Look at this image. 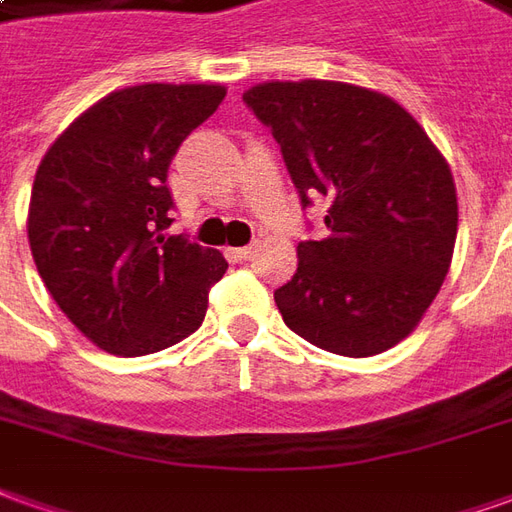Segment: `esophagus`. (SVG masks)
I'll use <instances>...</instances> for the list:
<instances>
[{
	"mask_svg": "<svg viewBox=\"0 0 512 512\" xmlns=\"http://www.w3.org/2000/svg\"><path fill=\"white\" fill-rule=\"evenodd\" d=\"M231 256H234V259H239V262H250V259L256 256V248H253V245H245V248H234V250H231Z\"/></svg>",
	"mask_w": 512,
	"mask_h": 512,
	"instance_id": "obj_1",
	"label": "esophagus"
}]
</instances>
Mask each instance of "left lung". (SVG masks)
I'll list each match as a JSON object with an SVG mask.
<instances>
[{"label": "left lung", "instance_id": "1", "mask_svg": "<svg viewBox=\"0 0 512 512\" xmlns=\"http://www.w3.org/2000/svg\"><path fill=\"white\" fill-rule=\"evenodd\" d=\"M242 100L273 130L303 206H326L329 234L298 245V273L276 290L284 323L340 357L410 337L454 256L457 189L443 153L370 88L270 80Z\"/></svg>", "mask_w": 512, "mask_h": 512}]
</instances>
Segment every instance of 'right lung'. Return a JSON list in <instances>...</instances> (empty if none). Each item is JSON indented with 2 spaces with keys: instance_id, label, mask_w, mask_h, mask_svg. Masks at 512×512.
<instances>
[{
  "instance_id": "1",
  "label": "right lung",
  "mask_w": 512,
  "mask_h": 512,
  "mask_svg": "<svg viewBox=\"0 0 512 512\" xmlns=\"http://www.w3.org/2000/svg\"><path fill=\"white\" fill-rule=\"evenodd\" d=\"M222 97L220 83L119 88L77 116L38 164L27 214L38 276L108 354L144 357L181 343L228 270L220 250L167 234L169 161Z\"/></svg>"
}]
</instances>
